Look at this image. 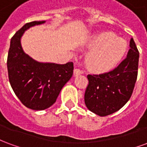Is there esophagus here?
I'll return each mask as SVG.
<instances>
[{
  "label": "esophagus",
  "instance_id": "1",
  "mask_svg": "<svg viewBox=\"0 0 147 147\" xmlns=\"http://www.w3.org/2000/svg\"><path fill=\"white\" fill-rule=\"evenodd\" d=\"M83 73V71L80 70L79 68H75V69H74V75H75V76H80V75H81V74Z\"/></svg>",
  "mask_w": 147,
  "mask_h": 147
}]
</instances>
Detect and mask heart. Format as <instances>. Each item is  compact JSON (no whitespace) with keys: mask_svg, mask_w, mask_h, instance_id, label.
Wrapping results in <instances>:
<instances>
[{"mask_svg":"<svg viewBox=\"0 0 147 147\" xmlns=\"http://www.w3.org/2000/svg\"><path fill=\"white\" fill-rule=\"evenodd\" d=\"M86 45L92 49L86 56V65L94 72H105L113 69L127 49L126 41L112 32L92 37Z\"/></svg>","mask_w":147,"mask_h":147,"instance_id":"obj_1","label":"heart"}]
</instances>
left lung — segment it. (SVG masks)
I'll use <instances>...</instances> for the list:
<instances>
[{"label":"left lung","instance_id":"8db88e82","mask_svg":"<svg viewBox=\"0 0 147 147\" xmlns=\"http://www.w3.org/2000/svg\"><path fill=\"white\" fill-rule=\"evenodd\" d=\"M127 57L115 69L99 75H88L84 102L90 111L100 117L113 113L128 102L135 87L139 53L130 40Z\"/></svg>","mask_w":147,"mask_h":147}]
</instances>
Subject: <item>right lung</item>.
<instances>
[{"label": "right lung", "mask_w": 147, "mask_h": 147, "mask_svg": "<svg viewBox=\"0 0 147 147\" xmlns=\"http://www.w3.org/2000/svg\"><path fill=\"white\" fill-rule=\"evenodd\" d=\"M45 21H33L20 28L10 42L7 67L13 91L26 107L44 110L53 105L73 74V63H42L26 54L21 45L25 30Z\"/></svg>", "instance_id": "right-lung-1"}]
</instances>
